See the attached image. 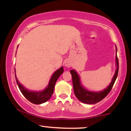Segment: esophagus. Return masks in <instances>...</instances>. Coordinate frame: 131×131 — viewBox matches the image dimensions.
I'll list each match as a JSON object with an SVG mask.
<instances>
[{"label": "esophagus", "mask_w": 131, "mask_h": 131, "mask_svg": "<svg viewBox=\"0 0 131 131\" xmlns=\"http://www.w3.org/2000/svg\"><path fill=\"white\" fill-rule=\"evenodd\" d=\"M64 65H65L66 67L70 68L71 67V62L69 60H66L65 62H64Z\"/></svg>", "instance_id": "esophagus-1"}]
</instances>
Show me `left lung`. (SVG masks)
<instances>
[{
  "label": "left lung",
  "instance_id": "8db88e82",
  "mask_svg": "<svg viewBox=\"0 0 131 131\" xmlns=\"http://www.w3.org/2000/svg\"><path fill=\"white\" fill-rule=\"evenodd\" d=\"M117 52V48H116ZM116 70L115 74L113 78L112 82L110 85L103 91L100 92H92L88 91L84 88L81 84L80 78L79 75L74 70H71L70 71L71 74L72 75V81H73V89L76 97L79 101L87 103V104H94L97 102L101 101L109 94L115 82L116 79L118 74L119 70V62L118 57L116 56Z\"/></svg>",
  "mask_w": 131,
  "mask_h": 131
}]
</instances>
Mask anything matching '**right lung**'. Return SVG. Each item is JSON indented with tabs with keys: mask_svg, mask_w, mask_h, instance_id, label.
<instances>
[{
	"mask_svg": "<svg viewBox=\"0 0 131 131\" xmlns=\"http://www.w3.org/2000/svg\"><path fill=\"white\" fill-rule=\"evenodd\" d=\"M63 67H61L58 70H57L51 77L49 81V85L43 91H32L27 89L22 84L19 83L15 74V79L18 86L21 92L25 96L27 100H29L31 103L34 104H41L49 100L54 91V87L56 83L57 79L59 76L63 73Z\"/></svg>",
	"mask_w": 131,
	"mask_h": 131,
	"instance_id": "add662e5",
	"label": "right lung"
}]
</instances>
